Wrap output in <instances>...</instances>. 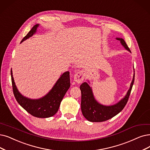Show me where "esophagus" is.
I'll return each mask as SVG.
<instances>
[{"label":"esophagus","instance_id":"obj_1","mask_svg":"<svg viewBox=\"0 0 150 150\" xmlns=\"http://www.w3.org/2000/svg\"><path fill=\"white\" fill-rule=\"evenodd\" d=\"M85 73L83 71H77L74 76V81L78 83H81L85 78Z\"/></svg>","mask_w":150,"mask_h":150}]
</instances>
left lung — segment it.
Returning a JSON list of instances; mask_svg holds the SVG:
<instances>
[{
    "label": "left lung",
    "instance_id": "1",
    "mask_svg": "<svg viewBox=\"0 0 150 150\" xmlns=\"http://www.w3.org/2000/svg\"><path fill=\"white\" fill-rule=\"evenodd\" d=\"M116 39L120 41L121 45L125 49L131 53L129 48L122 38H117ZM134 77L135 73L130 88L125 97L117 103L110 106L103 105L98 103L94 97L91 87L86 82L82 83L80 86V89L81 91V111L83 116L88 121L98 122L107 121L117 115L124 109L127 103L134 82Z\"/></svg>",
    "mask_w": 150,
    "mask_h": 150
}]
</instances>
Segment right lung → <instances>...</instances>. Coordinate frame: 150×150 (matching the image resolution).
I'll return each mask as SVG.
<instances>
[{
    "instance_id": "1",
    "label": "right lung",
    "mask_w": 150,
    "mask_h": 150,
    "mask_svg": "<svg viewBox=\"0 0 150 150\" xmlns=\"http://www.w3.org/2000/svg\"><path fill=\"white\" fill-rule=\"evenodd\" d=\"M39 26V24L34 25L31 31L22 39L21 43L33 36L36 33ZM11 77L13 92L18 103L30 115L40 118L50 117L55 115L59 109L61 101L71 85L69 72L66 71L60 76L49 93H47L42 98L31 99L23 96L18 91L15 85L11 69Z\"/></svg>"
}]
</instances>
